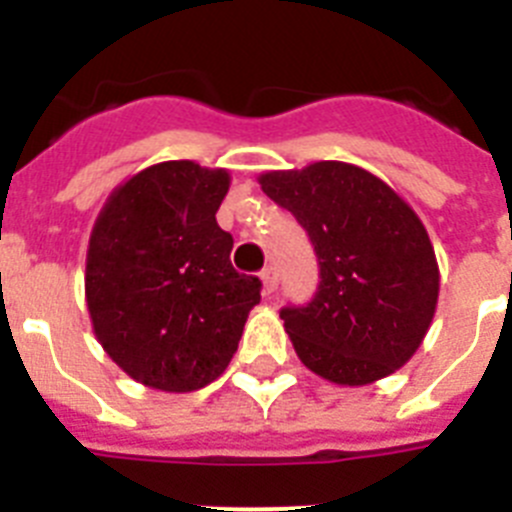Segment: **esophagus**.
Here are the masks:
<instances>
[{"instance_id":"1","label":"esophagus","mask_w":512,"mask_h":512,"mask_svg":"<svg viewBox=\"0 0 512 512\" xmlns=\"http://www.w3.org/2000/svg\"><path fill=\"white\" fill-rule=\"evenodd\" d=\"M261 282H264L266 295H271V292H274V289H277V284H279L277 269H274V266H266V269L261 271Z\"/></svg>"}]
</instances>
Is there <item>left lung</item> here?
I'll list each match as a JSON object with an SVG mask.
<instances>
[{
    "mask_svg": "<svg viewBox=\"0 0 512 512\" xmlns=\"http://www.w3.org/2000/svg\"><path fill=\"white\" fill-rule=\"evenodd\" d=\"M259 184L307 230L320 264L315 297L279 312L302 364L343 387L408 364L431 328L441 279L413 207L343 161L266 171Z\"/></svg>",
    "mask_w": 512,
    "mask_h": 512,
    "instance_id": "left-lung-1",
    "label": "left lung"
}]
</instances>
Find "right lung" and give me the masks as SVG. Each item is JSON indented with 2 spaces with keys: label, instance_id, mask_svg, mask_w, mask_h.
<instances>
[{
  "label": "right lung",
  "instance_id": "1",
  "mask_svg": "<svg viewBox=\"0 0 512 512\" xmlns=\"http://www.w3.org/2000/svg\"><path fill=\"white\" fill-rule=\"evenodd\" d=\"M225 169L164 161L107 197L87 248L97 341L135 382L192 392L228 369L261 282L230 264L233 235L215 220Z\"/></svg>",
  "mask_w": 512,
  "mask_h": 512
}]
</instances>
